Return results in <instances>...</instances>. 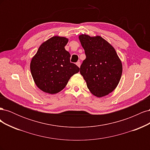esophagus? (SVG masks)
Segmentation results:
<instances>
[{
    "label": "esophagus",
    "mask_w": 150,
    "mask_h": 150,
    "mask_svg": "<svg viewBox=\"0 0 150 150\" xmlns=\"http://www.w3.org/2000/svg\"><path fill=\"white\" fill-rule=\"evenodd\" d=\"M76 65L79 67L80 66H81V62H80L79 61V62H76Z\"/></svg>",
    "instance_id": "esophagus-1"
}]
</instances>
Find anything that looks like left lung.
<instances>
[{
    "mask_svg": "<svg viewBox=\"0 0 150 150\" xmlns=\"http://www.w3.org/2000/svg\"><path fill=\"white\" fill-rule=\"evenodd\" d=\"M79 39L86 56L81 65L80 73L94 96H106L120 81L122 67L120 58L111 45L100 36L83 34Z\"/></svg>",
    "mask_w": 150,
    "mask_h": 150,
    "instance_id": "8db88e82",
    "label": "left lung"
}]
</instances>
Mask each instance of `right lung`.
Returning a JSON list of instances; mask_svg holds the SVG:
<instances>
[{"mask_svg":"<svg viewBox=\"0 0 150 150\" xmlns=\"http://www.w3.org/2000/svg\"><path fill=\"white\" fill-rule=\"evenodd\" d=\"M66 38L54 36L42 43L30 62V72L35 84L42 91L57 93L65 88L79 67L70 62L71 55L64 47Z\"/></svg>","mask_w":150,"mask_h":150,"instance_id":"1","label":"right lung"}]
</instances>
